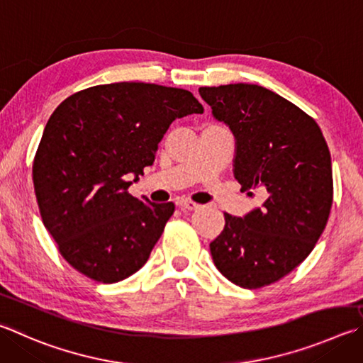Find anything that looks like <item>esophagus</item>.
Instances as JSON below:
<instances>
[{"mask_svg":"<svg viewBox=\"0 0 363 363\" xmlns=\"http://www.w3.org/2000/svg\"><path fill=\"white\" fill-rule=\"evenodd\" d=\"M177 206H179L181 209H189V211H195V209H199L200 206L196 203H194V201H189V200H179L177 201Z\"/></svg>","mask_w":363,"mask_h":363,"instance_id":"34e87169","label":"esophagus"}]
</instances>
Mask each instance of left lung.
<instances>
[{"label":"left lung","mask_w":363,"mask_h":363,"mask_svg":"<svg viewBox=\"0 0 363 363\" xmlns=\"http://www.w3.org/2000/svg\"><path fill=\"white\" fill-rule=\"evenodd\" d=\"M199 91L233 133L241 192L263 200L242 217L223 214L225 227L209 245L214 265L240 287L268 286L298 267L324 232L333 201L330 150L314 118L262 85Z\"/></svg>","instance_id":"obj_1"}]
</instances>
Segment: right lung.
Listing matches in <instances>:
<instances>
[{"label":"right lung","mask_w":363,"mask_h":363,"mask_svg":"<svg viewBox=\"0 0 363 363\" xmlns=\"http://www.w3.org/2000/svg\"><path fill=\"white\" fill-rule=\"evenodd\" d=\"M201 113L189 90L144 82L95 85L58 104L33 184L44 227L72 268L113 284L147 262L174 204L144 203L127 189L154 163L169 125Z\"/></svg>","instance_id":"1"}]
</instances>
